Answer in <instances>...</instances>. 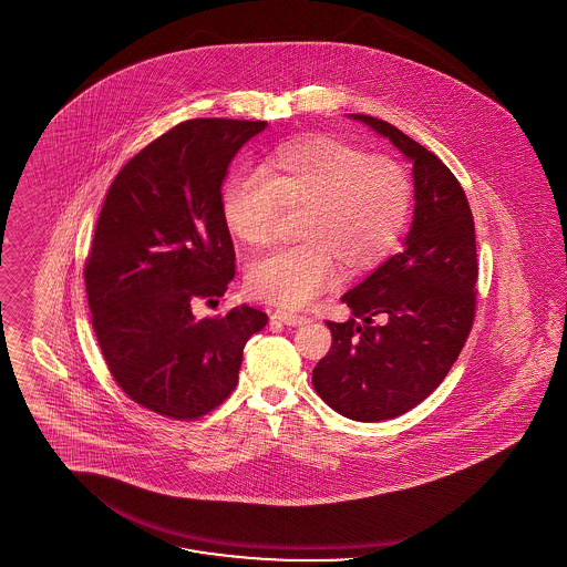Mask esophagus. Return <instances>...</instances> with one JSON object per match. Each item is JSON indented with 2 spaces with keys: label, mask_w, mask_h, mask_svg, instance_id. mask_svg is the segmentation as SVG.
<instances>
[{
  "label": "esophagus",
  "mask_w": 567,
  "mask_h": 567,
  "mask_svg": "<svg viewBox=\"0 0 567 567\" xmlns=\"http://www.w3.org/2000/svg\"><path fill=\"white\" fill-rule=\"evenodd\" d=\"M272 318L274 320H278V322L289 324V327H301V324L310 322V318L301 317V315H295V312H289V310H276Z\"/></svg>",
  "instance_id": "esophagus-1"
}]
</instances>
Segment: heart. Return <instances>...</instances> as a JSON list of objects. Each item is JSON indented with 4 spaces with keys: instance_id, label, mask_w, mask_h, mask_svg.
Here are the masks:
<instances>
[{
    "instance_id": "obj_1",
    "label": "heart",
    "mask_w": 567,
    "mask_h": 567,
    "mask_svg": "<svg viewBox=\"0 0 567 567\" xmlns=\"http://www.w3.org/2000/svg\"><path fill=\"white\" fill-rule=\"evenodd\" d=\"M411 185L392 159L378 158L331 136H306L280 145L259 171L236 173L221 189L229 234L249 249L270 245L278 217L301 210V240L252 261V297L301 308L333 287L340 266L363 272L396 247L408 221Z\"/></svg>"
}]
</instances>
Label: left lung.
<instances>
[{
  "instance_id": "8db88e82",
  "label": "left lung",
  "mask_w": 567,
  "mask_h": 567,
  "mask_svg": "<svg viewBox=\"0 0 567 567\" xmlns=\"http://www.w3.org/2000/svg\"><path fill=\"white\" fill-rule=\"evenodd\" d=\"M348 117L385 136L413 164V219L403 250L341 297L354 318L327 322L333 343L315 367L312 384L343 417L380 422L422 403L471 333L475 221L462 185L424 145L384 120ZM373 316L383 322L371 326Z\"/></svg>"
}]
</instances>
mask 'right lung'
Returning a JSON list of instances; mask_svg holds the SVG:
<instances>
[{
  "instance_id": "add662e5",
  "label": "right lung",
  "mask_w": 567,
  "mask_h": 567,
  "mask_svg": "<svg viewBox=\"0 0 567 567\" xmlns=\"http://www.w3.org/2000/svg\"><path fill=\"white\" fill-rule=\"evenodd\" d=\"M268 122L200 117L152 141L117 173L86 261L92 327L117 385L150 411L196 420L238 384L268 317L247 303L196 318L234 278L221 185Z\"/></svg>"
}]
</instances>
